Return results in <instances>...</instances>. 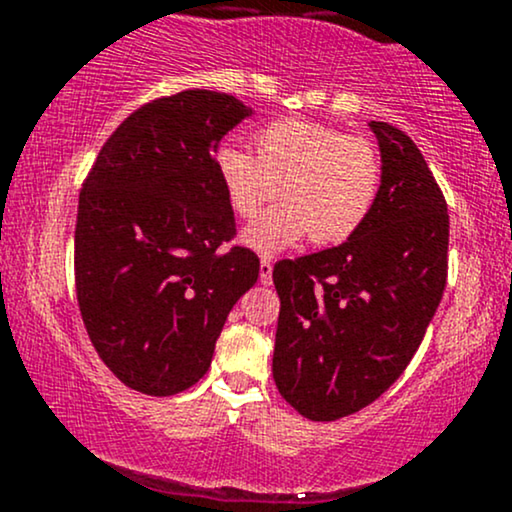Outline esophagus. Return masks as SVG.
<instances>
[{
    "instance_id": "34e87169",
    "label": "esophagus",
    "mask_w": 512,
    "mask_h": 512,
    "mask_svg": "<svg viewBox=\"0 0 512 512\" xmlns=\"http://www.w3.org/2000/svg\"><path fill=\"white\" fill-rule=\"evenodd\" d=\"M260 281L264 286L272 284V262H269V260L260 262Z\"/></svg>"
}]
</instances>
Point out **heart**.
<instances>
[{"instance_id": "b5f03b06", "label": "heart", "mask_w": 512, "mask_h": 512, "mask_svg": "<svg viewBox=\"0 0 512 512\" xmlns=\"http://www.w3.org/2000/svg\"><path fill=\"white\" fill-rule=\"evenodd\" d=\"M257 154L226 142L214 163L228 204L255 219L279 185L284 204L243 233L248 248L274 255L310 236L315 245L349 240L378 202L383 161L361 137L310 120H276L255 137Z\"/></svg>"}]
</instances>
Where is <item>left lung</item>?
Returning a JSON list of instances; mask_svg holds the SVG:
<instances>
[{
	"mask_svg": "<svg viewBox=\"0 0 512 512\" xmlns=\"http://www.w3.org/2000/svg\"><path fill=\"white\" fill-rule=\"evenodd\" d=\"M383 185L342 245L274 267L281 298L272 358L281 397L310 421L368 407L424 339L448 279V204L402 129L368 122Z\"/></svg>",
	"mask_w": 512,
	"mask_h": 512,
	"instance_id": "obj_1",
	"label": "left lung"
}]
</instances>
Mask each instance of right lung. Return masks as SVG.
Here are the masks:
<instances>
[{"label": "right lung", "instance_id": "1", "mask_svg": "<svg viewBox=\"0 0 512 512\" xmlns=\"http://www.w3.org/2000/svg\"><path fill=\"white\" fill-rule=\"evenodd\" d=\"M252 115L228 93L187 88L134 110L81 187L76 298L117 378L168 397L207 373L226 317L260 276L236 233L214 156Z\"/></svg>", "mask_w": 512, "mask_h": 512}]
</instances>
